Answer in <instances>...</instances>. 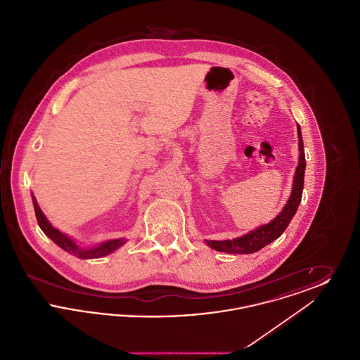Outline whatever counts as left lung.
<instances>
[{"label": "left lung", "mask_w": 360, "mask_h": 360, "mask_svg": "<svg viewBox=\"0 0 360 360\" xmlns=\"http://www.w3.org/2000/svg\"><path fill=\"white\" fill-rule=\"evenodd\" d=\"M298 150H300V162L294 175V184L291 190L290 198L288 204L283 207V210L275 217L271 223L259 226L255 231L233 240H224L216 241L210 240L206 241L207 245L216 251L226 252V254H254L267 244L273 243L278 239L285 229L289 226L292 216L295 214L298 205L302 198V190H304V176H305V151H304V141L301 135V128L298 125Z\"/></svg>", "instance_id": "1"}]
</instances>
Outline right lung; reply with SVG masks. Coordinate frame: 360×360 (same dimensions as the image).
Listing matches in <instances>:
<instances>
[{"mask_svg": "<svg viewBox=\"0 0 360 360\" xmlns=\"http://www.w3.org/2000/svg\"><path fill=\"white\" fill-rule=\"evenodd\" d=\"M32 201H34L36 220H37L39 226L41 228V231H43L56 245H59L62 250L68 251L69 254L77 255V257H81V259H94V257H105V255L113 252L115 250H117L120 245L124 244V240H109V241H105L103 244H100L98 247H94V248H90V250H82V248H79L72 240L68 238L66 235H63L62 232H59L56 228H53L51 224L49 223V220L46 219V216L43 214V212L40 210V207L37 205L34 197H32Z\"/></svg>", "mask_w": 360, "mask_h": 360, "instance_id": "right-lung-1", "label": "right lung"}]
</instances>
